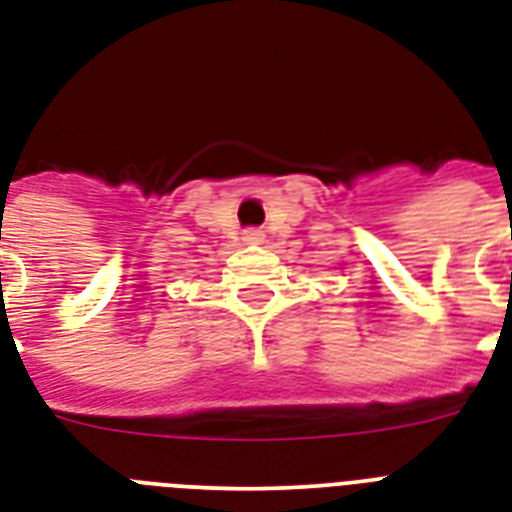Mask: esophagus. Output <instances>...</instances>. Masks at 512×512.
Here are the masks:
<instances>
[{"instance_id":"obj_1","label":"esophagus","mask_w":512,"mask_h":512,"mask_svg":"<svg viewBox=\"0 0 512 512\" xmlns=\"http://www.w3.org/2000/svg\"><path fill=\"white\" fill-rule=\"evenodd\" d=\"M244 242L247 244H263V231H257V228H247V231H244V236H242Z\"/></svg>"}]
</instances>
